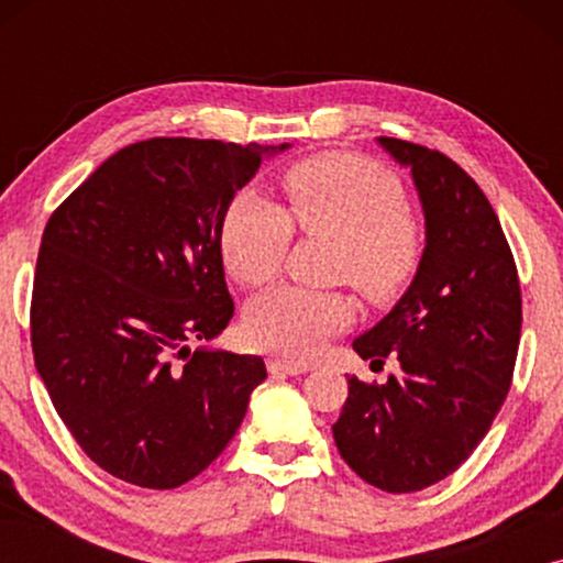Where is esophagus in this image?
I'll return each instance as SVG.
<instances>
[{
    "mask_svg": "<svg viewBox=\"0 0 563 563\" xmlns=\"http://www.w3.org/2000/svg\"><path fill=\"white\" fill-rule=\"evenodd\" d=\"M268 374L274 376H297L310 372V366L297 364V361H287V358H268Z\"/></svg>",
    "mask_w": 563,
    "mask_h": 563,
    "instance_id": "1",
    "label": "esophagus"
}]
</instances>
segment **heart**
I'll use <instances>...</instances> for the list:
<instances>
[{
	"label": "heart",
	"mask_w": 563,
	"mask_h": 563,
	"mask_svg": "<svg viewBox=\"0 0 563 563\" xmlns=\"http://www.w3.org/2000/svg\"><path fill=\"white\" fill-rule=\"evenodd\" d=\"M289 214L256 191H243L222 222L225 268L243 287L272 282L284 264L291 223L338 241L335 279L368 302H391L415 279L422 230L405 210V189L387 168L361 156L330 153L299 161L284 174ZM351 305L338 291L279 287L245 312V335L258 349L307 361L349 328Z\"/></svg>",
	"instance_id": "obj_1"
}]
</instances>
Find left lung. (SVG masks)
<instances>
[{
	"label": "left lung",
	"mask_w": 563,
	"mask_h": 563,
	"mask_svg": "<svg viewBox=\"0 0 563 563\" xmlns=\"http://www.w3.org/2000/svg\"><path fill=\"white\" fill-rule=\"evenodd\" d=\"M412 174L426 249L399 302L353 341L361 358L399 374L351 376L333 426L345 464L391 495L456 472L487 435L512 382L522 302L518 268L489 199L459 164L426 145L376 137Z\"/></svg>",
	"instance_id": "1"
}]
</instances>
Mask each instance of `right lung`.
<instances>
[{"instance_id":"add662e5","label":"right lung","mask_w":563,"mask_h":563,"mask_svg":"<svg viewBox=\"0 0 563 563\" xmlns=\"http://www.w3.org/2000/svg\"><path fill=\"white\" fill-rule=\"evenodd\" d=\"M282 145L151 137L104 161L45 225L30 338L51 402L122 482L174 489L225 451L261 356L191 351L228 328L220 233Z\"/></svg>"}]
</instances>
